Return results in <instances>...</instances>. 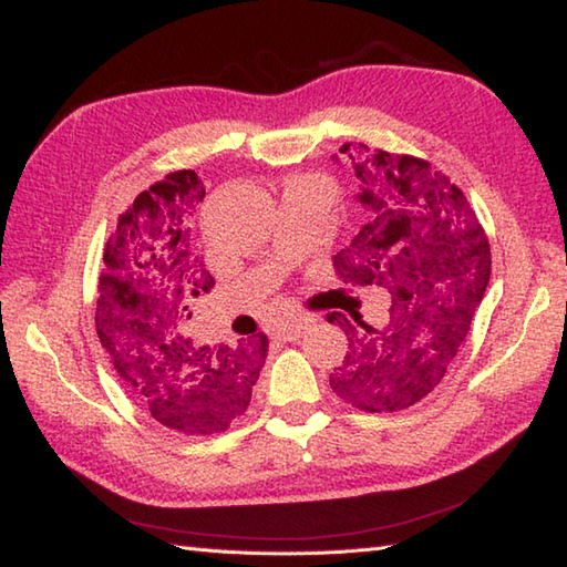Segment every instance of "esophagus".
I'll use <instances>...</instances> for the list:
<instances>
[{
	"label": "esophagus",
	"instance_id": "esophagus-1",
	"mask_svg": "<svg viewBox=\"0 0 567 567\" xmlns=\"http://www.w3.org/2000/svg\"><path fill=\"white\" fill-rule=\"evenodd\" d=\"M315 323V319L311 317H295V319H287V321H280L277 327L272 329L277 339H285V341H297L302 339L305 331Z\"/></svg>",
	"mask_w": 567,
	"mask_h": 567
}]
</instances>
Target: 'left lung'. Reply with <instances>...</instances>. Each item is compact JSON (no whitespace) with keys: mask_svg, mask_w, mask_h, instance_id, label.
I'll use <instances>...</instances> for the list:
<instances>
[{"mask_svg":"<svg viewBox=\"0 0 567 567\" xmlns=\"http://www.w3.org/2000/svg\"><path fill=\"white\" fill-rule=\"evenodd\" d=\"M341 153L353 161L363 224L333 256L336 272L388 287L392 307L388 329L327 317L351 333L331 390L365 412H400L424 400L461 351L489 285V244L463 192L426 161L363 143Z\"/></svg>","mask_w":567,"mask_h":567,"instance_id":"1","label":"left lung"}]
</instances>
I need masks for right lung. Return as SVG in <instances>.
Here are the masks:
<instances>
[{"instance_id": "1", "label": "right lung", "mask_w": 567, "mask_h": 567, "mask_svg": "<svg viewBox=\"0 0 567 567\" xmlns=\"http://www.w3.org/2000/svg\"><path fill=\"white\" fill-rule=\"evenodd\" d=\"M204 199L195 171L165 175L134 199L104 248L97 333L126 392L183 433H219L246 412L268 358L265 333L236 346L199 343L187 319L214 280L192 248Z\"/></svg>"}]
</instances>
